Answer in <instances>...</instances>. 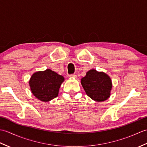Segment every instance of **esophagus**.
<instances>
[{"label":"esophagus","instance_id":"esophagus-1","mask_svg":"<svg viewBox=\"0 0 147 147\" xmlns=\"http://www.w3.org/2000/svg\"><path fill=\"white\" fill-rule=\"evenodd\" d=\"M69 78H76L77 76H76V74H70V75H69Z\"/></svg>","mask_w":147,"mask_h":147}]
</instances>
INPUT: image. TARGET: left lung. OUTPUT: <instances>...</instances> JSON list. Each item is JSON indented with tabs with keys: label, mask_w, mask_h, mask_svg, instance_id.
Here are the masks:
<instances>
[{
	"label": "left lung",
	"mask_w": 147,
	"mask_h": 147,
	"mask_svg": "<svg viewBox=\"0 0 147 147\" xmlns=\"http://www.w3.org/2000/svg\"><path fill=\"white\" fill-rule=\"evenodd\" d=\"M84 90L89 97L96 102L106 100L110 96L112 82L107 74L91 69L81 80Z\"/></svg>",
	"instance_id": "obj_1"
}]
</instances>
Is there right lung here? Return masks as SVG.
I'll return each instance as SVG.
<instances>
[{"label": "right lung", "mask_w": 147, "mask_h": 147, "mask_svg": "<svg viewBox=\"0 0 147 147\" xmlns=\"http://www.w3.org/2000/svg\"><path fill=\"white\" fill-rule=\"evenodd\" d=\"M64 77L47 69L34 73L29 82L34 96L40 100L49 102L57 97Z\"/></svg>", "instance_id": "right-lung-1"}]
</instances>
